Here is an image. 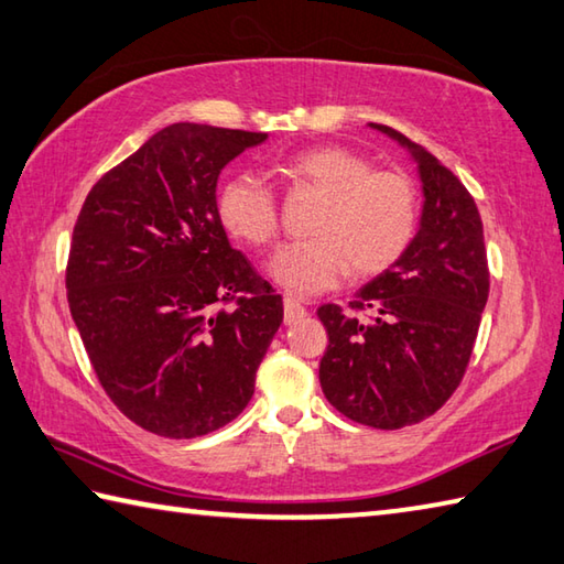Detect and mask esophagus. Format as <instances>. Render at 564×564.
Listing matches in <instances>:
<instances>
[{
  "instance_id": "34e87169",
  "label": "esophagus",
  "mask_w": 564,
  "mask_h": 564,
  "mask_svg": "<svg viewBox=\"0 0 564 564\" xmlns=\"http://www.w3.org/2000/svg\"><path fill=\"white\" fill-rule=\"evenodd\" d=\"M303 315H305L303 303L299 299H293V295H283V321L293 325L295 321H301Z\"/></svg>"
}]
</instances>
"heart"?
<instances>
[{"label": "heart", "instance_id": "heart-1", "mask_svg": "<svg viewBox=\"0 0 564 564\" xmlns=\"http://www.w3.org/2000/svg\"><path fill=\"white\" fill-rule=\"evenodd\" d=\"M291 192L321 197L311 214V239L285 243L269 263V275L285 291L315 295L333 291L347 273L387 271L412 241L419 194L404 172L372 170L347 148H308L279 162ZM217 214L234 239L271 247L281 227L279 197L261 177L234 175L217 192Z\"/></svg>", "mask_w": 564, "mask_h": 564}]
</instances>
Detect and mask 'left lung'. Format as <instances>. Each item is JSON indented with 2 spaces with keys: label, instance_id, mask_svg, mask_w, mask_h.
I'll use <instances>...</instances> for the list:
<instances>
[{
  "label": "left lung",
  "instance_id": "left-lung-1",
  "mask_svg": "<svg viewBox=\"0 0 564 564\" xmlns=\"http://www.w3.org/2000/svg\"><path fill=\"white\" fill-rule=\"evenodd\" d=\"M370 128L416 162L422 219L404 253L355 293L350 313L317 308L327 330L321 387L352 422L402 429L438 412L464 380L488 301V259L478 207L454 172L394 128Z\"/></svg>",
  "mask_w": 564,
  "mask_h": 564
}]
</instances>
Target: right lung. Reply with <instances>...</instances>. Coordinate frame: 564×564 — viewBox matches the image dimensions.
Returning a JSON list of instances; mask_svg holds the SVG:
<instances>
[{
  "instance_id": "add662e5",
  "label": "right lung",
  "mask_w": 564,
  "mask_h": 564,
  "mask_svg": "<svg viewBox=\"0 0 564 564\" xmlns=\"http://www.w3.org/2000/svg\"><path fill=\"white\" fill-rule=\"evenodd\" d=\"M265 138L175 122L80 207L70 315L112 404L158 436L194 438L237 419L283 321L281 295L231 249L217 214L219 172Z\"/></svg>"
}]
</instances>
